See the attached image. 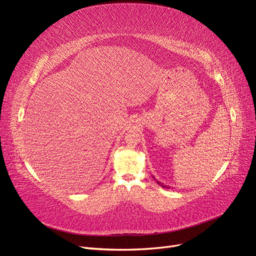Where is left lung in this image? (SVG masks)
Here are the masks:
<instances>
[{"label":"left lung","instance_id":"left-lung-1","mask_svg":"<svg viewBox=\"0 0 256 256\" xmlns=\"http://www.w3.org/2000/svg\"><path fill=\"white\" fill-rule=\"evenodd\" d=\"M156 182H158V184H160L162 188H168V186H166V185H164V184H163V183H161V182H158V181H156Z\"/></svg>","mask_w":256,"mask_h":256}]
</instances>
